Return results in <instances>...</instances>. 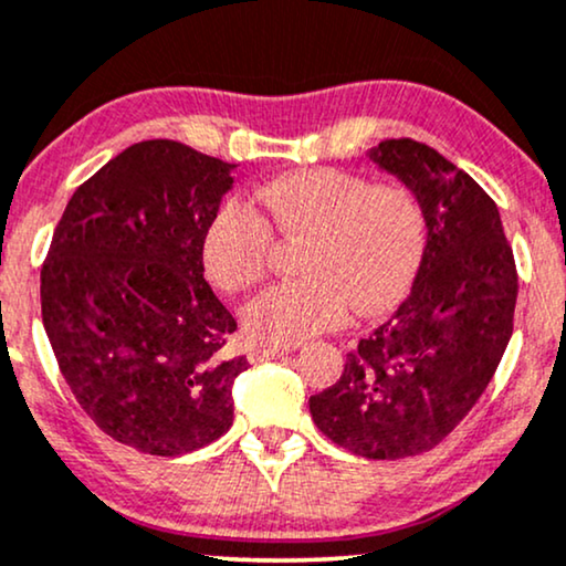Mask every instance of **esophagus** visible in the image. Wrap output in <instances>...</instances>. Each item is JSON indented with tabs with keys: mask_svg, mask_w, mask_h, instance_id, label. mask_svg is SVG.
I'll return each mask as SVG.
<instances>
[{
	"mask_svg": "<svg viewBox=\"0 0 566 566\" xmlns=\"http://www.w3.org/2000/svg\"><path fill=\"white\" fill-rule=\"evenodd\" d=\"M292 347H279V345H263V347H255L253 353H250V363H263V360H274V357H282L287 355Z\"/></svg>",
	"mask_w": 566,
	"mask_h": 566,
	"instance_id": "obj_1",
	"label": "esophagus"
}]
</instances>
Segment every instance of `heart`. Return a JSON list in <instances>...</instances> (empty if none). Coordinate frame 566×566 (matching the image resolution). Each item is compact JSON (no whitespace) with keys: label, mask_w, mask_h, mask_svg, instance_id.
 Returning <instances> with one entry per match:
<instances>
[{"label":"heart","mask_w":566,"mask_h":566,"mask_svg":"<svg viewBox=\"0 0 566 566\" xmlns=\"http://www.w3.org/2000/svg\"><path fill=\"white\" fill-rule=\"evenodd\" d=\"M269 222L230 198L203 232V263L224 292H245L266 276L269 223L287 240H305L303 279L276 284L245 305L242 326L266 345L290 347L339 326L349 305L360 316L389 311L410 290L428 238L426 206L402 182L374 185L332 167L300 169L259 190Z\"/></svg>","instance_id":"heart-1"}]
</instances>
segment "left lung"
<instances>
[{
	"instance_id": "left-lung-1",
	"label": "left lung",
	"mask_w": 566,
	"mask_h": 566,
	"mask_svg": "<svg viewBox=\"0 0 566 566\" xmlns=\"http://www.w3.org/2000/svg\"><path fill=\"white\" fill-rule=\"evenodd\" d=\"M368 156L423 200L426 250L410 295L357 342L339 381L311 397V415L353 454L402 460L447 439L496 374L517 269L496 203L468 171L410 138Z\"/></svg>"
}]
</instances>
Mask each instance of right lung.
<instances>
[{"instance_id":"obj_1","label":"right lung","mask_w":566,"mask_h":566,"mask_svg":"<svg viewBox=\"0 0 566 566\" xmlns=\"http://www.w3.org/2000/svg\"><path fill=\"white\" fill-rule=\"evenodd\" d=\"M227 164L143 140L73 192L41 269V316L85 415L143 454L196 452L230 431L224 357L238 328L203 279V232L232 190Z\"/></svg>"}]
</instances>
